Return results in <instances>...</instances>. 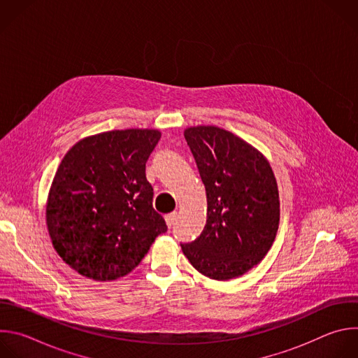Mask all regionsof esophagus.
<instances>
[{
  "label": "esophagus",
  "instance_id": "obj_1",
  "mask_svg": "<svg viewBox=\"0 0 358 358\" xmlns=\"http://www.w3.org/2000/svg\"><path fill=\"white\" fill-rule=\"evenodd\" d=\"M177 221V213H171L169 215H166V224L169 228H171Z\"/></svg>",
  "mask_w": 358,
  "mask_h": 358
}]
</instances>
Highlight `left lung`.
<instances>
[{"instance_id": "left-lung-1", "label": "left lung", "mask_w": 358, "mask_h": 358, "mask_svg": "<svg viewBox=\"0 0 358 358\" xmlns=\"http://www.w3.org/2000/svg\"><path fill=\"white\" fill-rule=\"evenodd\" d=\"M207 192V224L182 243V253L203 276L238 278L258 265L279 228L275 174L262 152L217 126L184 130Z\"/></svg>"}]
</instances>
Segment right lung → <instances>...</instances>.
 Masks as SVG:
<instances>
[{
  "label": "right lung",
  "mask_w": 358,
  "mask_h": 358,
  "mask_svg": "<svg viewBox=\"0 0 358 358\" xmlns=\"http://www.w3.org/2000/svg\"><path fill=\"white\" fill-rule=\"evenodd\" d=\"M160 137L155 129L105 131L82 138L62 159L46 225L59 257L82 276L108 282L130 273L167 231L145 178Z\"/></svg>",
  "instance_id": "1"
}]
</instances>
